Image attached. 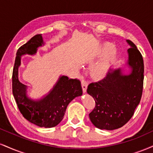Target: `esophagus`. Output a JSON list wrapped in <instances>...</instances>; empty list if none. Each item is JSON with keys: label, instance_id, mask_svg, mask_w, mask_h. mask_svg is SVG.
<instances>
[{"label": "esophagus", "instance_id": "1", "mask_svg": "<svg viewBox=\"0 0 153 153\" xmlns=\"http://www.w3.org/2000/svg\"><path fill=\"white\" fill-rule=\"evenodd\" d=\"M81 85H82V91H83L84 93H85L86 91H87V88H88V82H86L85 80H82Z\"/></svg>", "mask_w": 153, "mask_h": 153}]
</instances>
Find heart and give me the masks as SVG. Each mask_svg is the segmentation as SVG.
I'll use <instances>...</instances> for the list:
<instances>
[{
  "label": "heart",
  "instance_id": "b5f03b06",
  "mask_svg": "<svg viewBox=\"0 0 153 153\" xmlns=\"http://www.w3.org/2000/svg\"><path fill=\"white\" fill-rule=\"evenodd\" d=\"M117 56V50L110 43L102 44L88 57L87 62L93 64L98 58L102 57L99 62L92 67L91 75L96 80H101L107 76L110 67Z\"/></svg>",
  "mask_w": 153,
  "mask_h": 153
}]
</instances>
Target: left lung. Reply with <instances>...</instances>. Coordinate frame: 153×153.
I'll return each mask as SVG.
<instances>
[{
	"instance_id": "left-lung-1",
	"label": "left lung",
	"mask_w": 153,
	"mask_h": 153,
	"mask_svg": "<svg viewBox=\"0 0 153 153\" xmlns=\"http://www.w3.org/2000/svg\"><path fill=\"white\" fill-rule=\"evenodd\" d=\"M126 42L130 45L126 62L129 73H125L120 67L115 68L103 79L88 87V93L95 101L89 117L100 130H113L126 125L140 101L144 80L143 56L131 40Z\"/></svg>"
}]
</instances>
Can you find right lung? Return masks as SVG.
<instances>
[{
    "mask_svg": "<svg viewBox=\"0 0 153 153\" xmlns=\"http://www.w3.org/2000/svg\"><path fill=\"white\" fill-rule=\"evenodd\" d=\"M44 45L42 35L39 34L19 48L13 71L12 86L13 94L23 116L36 126L50 128L61 122L68 104L76 97L81 96L82 90L78 80L60 75L52 89L41 98L35 100L27 95V87L18 78L21 56H33L36 54L38 48Z\"/></svg>",
    "mask_w": 153,
    "mask_h": 153,
    "instance_id": "1",
    "label": "right lung"
}]
</instances>
